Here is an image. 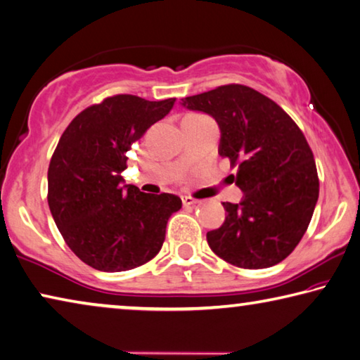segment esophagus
<instances>
[{"label": "esophagus", "mask_w": 360, "mask_h": 360, "mask_svg": "<svg viewBox=\"0 0 360 360\" xmlns=\"http://www.w3.org/2000/svg\"><path fill=\"white\" fill-rule=\"evenodd\" d=\"M198 203V200H195V198H192V197H182V205L186 206H195Z\"/></svg>", "instance_id": "esophagus-1"}]
</instances>
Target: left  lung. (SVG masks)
I'll list each match as a JSON object with an SVG mask.
<instances>
[{"mask_svg": "<svg viewBox=\"0 0 360 360\" xmlns=\"http://www.w3.org/2000/svg\"><path fill=\"white\" fill-rule=\"evenodd\" d=\"M181 105L217 122L219 154L238 168L243 198L222 203L224 224L206 233L212 252L249 270L279 264L300 243L319 197L307 138L283 108L246 85H221Z\"/></svg>", "mask_w": 360, "mask_h": 360, "instance_id": "obj_1", "label": "left lung"}]
</instances>
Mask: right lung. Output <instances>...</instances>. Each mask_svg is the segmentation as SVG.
Returning <instances> with one entry per match:
<instances>
[{
	"mask_svg": "<svg viewBox=\"0 0 360 360\" xmlns=\"http://www.w3.org/2000/svg\"><path fill=\"white\" fill-rule=\"evenodd\" d=\"M176 98L115 95L84 109L66 127L47 172V202L63 240L84 264L125 271L154 259L182 202L124 184L127 152Z\"/></svg>",
	"mask_w": 360,
	"mask_h": 360,
	"instance_id": "add662e5",
	"label": "right lung"
}]
</instances>
